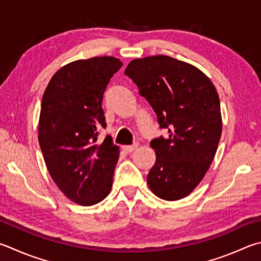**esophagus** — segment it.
Segmentation results:
<instances>
[{"mask_svg":"<svg viewBox=\"0 0 261 261\" xmlns=\"http://www.w3.org/2000/svg\"><path fill=\"white\" fill-rule=\"evenodd\" d=\"M137 147H138V144L125 145V146H123V149H124V151H126V153H131V151H134Z\"/></svg>","mask_w":261,"mask_h":261,"instance_id":"obj_1","label":"esophagus"}]
</instances>
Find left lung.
Here are the masks:
<instances>
[{"label":"left lung","instance_id":"obj_1","mask_svg":"<svg viewBox=\"0 0 261 261\" xmlns=\"http://www.w3.org/2000/svg\"><path fill=\"white\" fill-rule=\"evenodd\" d=\"M124 74L149 102L161 129L168 130L150 141L156 161L147 184L162 200L184 198L204 178L220 140L215 85L195 66L163 55L132 60Z\"/></svg>","mask_w":261,"mask_h":261}]
</instances>
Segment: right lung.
<instances>
[{"label":"right lung","instance_id":"1","mask_svg":"<svg viewBox=\"0 0 261 261\" xmlns=\"http://www.w3.org/2000/svg\"><path fill=\"white\" fill-rule=\"evenodd\" d=\"M122 61L93 57L61 67L46 87L39 121V143L45 165L69 200L93 205L111 192L120 149L110 137L98 141L106 127L102 97Z\"/></svg>","mask_w":261,"mask_h":261}]
</instances>
